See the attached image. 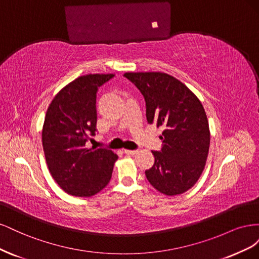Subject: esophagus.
<instances>
[{
  "instance_id": "esophagus-1",
  "label": "esophagus",
  "mask_w": 259,
  "mask_h": 259,
  "mask_svg": "<svg viewBox=\"0 0 259 259\" xmlns=\"http://www.w3.org/2000/svg\"><path fill=\"white\" fill-rule=\"evenodd\" d=\"M124 152L128 155H135L138 151L137 150H127V149H124Z\"/></svg>"
}]
</instances>
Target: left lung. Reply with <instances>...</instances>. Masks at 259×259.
I'll list each match as a JSON object with an SVG mask.
<instances>
[{
    "mask_svg": "<svg viewBox=\"0 0 259 259\" xmlns=\"http://www.w3.org/2000/svg\"><path fill=\"white\" fill-rule=\"evenodd\" d=\"M146 101L149 124L164 128L161 151L146 177L165 195L182 194L198 182L209 149L208 121L201 101L187 86L164 72H126Z\"/></svg>",
    "mask_w": 259,
    "mask_h": 259,
    "instance_id": "obj_1",
    "label": "left lung"
}]
</instances>
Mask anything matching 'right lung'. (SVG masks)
Masks as SVG:
<instances>
[{"mask_svg": "<svg viewBox=\"0 0 259 259\" xmlns=\"http://www.w3.org/2000/svg\"><path fill=\"white\" fill-rule=\"evenodd\" d=\"M113 76H79L59 91L46 111L42 130L45 160L55 182L74 197H92L111 179L117 155L85 144L96 132L98 88Z\"/></svg>", "mask_w": 259, "mask_h": 259, "instance_id": "1", "label": "right lung"}]
</instances>
